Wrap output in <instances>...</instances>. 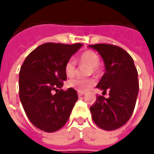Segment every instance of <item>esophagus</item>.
I'll return each mask as SVG.
<instances>
[{"instance_id":"1","label":"esophagus","mask_w":154,"mask_h":154,"mask_svg":"<svg viewBox=\"0 0 154 154\" xmlns=\"http://www.w3.org/2000/svg\"><path fill=\"white\" fill-rule=\"evenodd\" d=\"M84 93H85L84 92H78V96L79 97H81V96H83Z\"/></svg>"}]
</instances>
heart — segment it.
Instances as JSON below:
<instances>
[{
    "label": "heart",
    "mask_w": 154,
    "mask_h": 154,
    "mask_svg": "<svg viewBox=\"0 0 154 154\" xmlns=\"http://www.w3.org/2000/svg\"><path fill=\"white\" fill-rule=\"evenodd\" d=\"M79 62L81 65H86L91 68L90 73L97 74L99 72V64L100 58L97 54L92 50H85L79 57ZM66 75L69 78H72L75 75L77 67H76L75 60L73 58L68 59L64 66ZM96 81L94 79H81L75 78L70 79L68 82V85L70 88L75 89L78 92H85L88 90L95 84Z\"/></svg>",
    "instance_id": "b5f03b06"
}]
</instances>
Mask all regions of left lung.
I'll return each mask as SVG.
<instances>
[{
    "label": "left lung",
    "instance_id": "1",
    "mask_svg": "<svg viewBox=\"0 0 154 154\" xmlns=\"http://www.w3.org/2000/svg\"><path fill=\"white\" fill-rule=\"evenodd\" d=\"M102 57L106 73L97 85L107 91L109 97L98 95L90 107L94 122L101 129L112 131L121 128L130 119L139 92L138 72L127 51L110 44L89 45Z\"/></svg>",
    "mask_w": 154,
    "mask_h": 154
}]
</instances>
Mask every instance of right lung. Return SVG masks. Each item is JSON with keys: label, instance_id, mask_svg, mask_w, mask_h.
<instances>
[{"label": "right lung", "instance_id": "1", "mask_svg": "<svg viewBox=\"0 0 154 154\" xmlns=\"http://www.w3.org/2000/svg\"><path fill=\"white\" fill-rule=\"evenodd\" d=\"M81 46L80 43L43 44L29 54L21 66L20 100L29 120L40 130L54 132L67 122L78 94L71 88L61 89L66 79L64 66Z\"/></svg>", "mask_w": 154, "mask_h": 154}]
</instances>
